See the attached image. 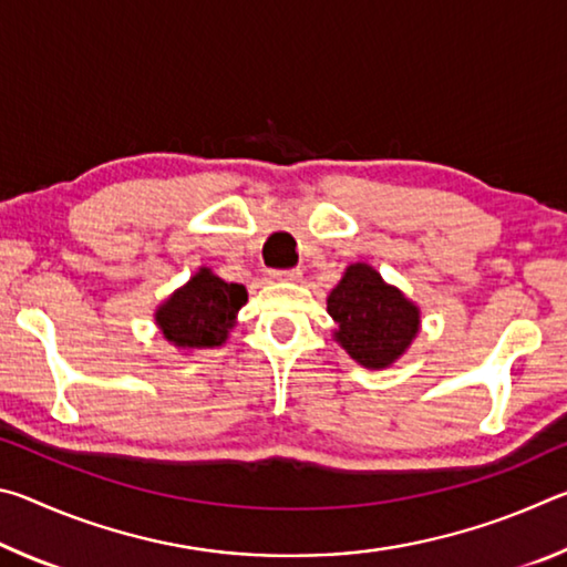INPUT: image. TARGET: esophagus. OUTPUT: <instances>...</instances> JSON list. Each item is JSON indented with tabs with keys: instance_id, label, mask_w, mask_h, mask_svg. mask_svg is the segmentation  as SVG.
<instances>
[{
	"instance_id": "34e87169",
	"label": "esophagus",
	"mask_w": 567,
	"mask_h": 567,
	"mask_svg": "<svg viewBox=\"0 0 567 567\" xmlns=\"http://www.w3.org/2000/svg\"><path fill=\"white\" fill-rule=\"evenodd\" d=\"M272 277H275V280H290V282H295V280H302V270H297V267H292V270H275Z\"/></svg>"
}]
</instances>
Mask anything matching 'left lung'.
<instances>
[{"mask_svg": "<svg viewBox=\"0 0 567 567\" xmlns=\"http://www.w3.org/2000/svg\"><path fill=\"white\" fill-rule=\"evenodd\" d=\"M328 312L338 322L334 340L368 370L390 368L420 330L417 305L364 262L344 270L328 295Z\"/></svg>", "mask_w": 567, "mask_h": 567, "instance_id": "8db88e82", "label": "left lung"}]
</instances>
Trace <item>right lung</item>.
I'll return each mask as SVG.
<instances>
[{
	"instance_id": "obj_1",
	"label": "right lung",
	"mask_w": 567,
	"mask_h": 567,
	"mask_svg": "<svg viewBox=\"0 0 567 567\" xmlns=\"http://www.w3.org/2000/svg\"><path fill=\"white\" fill-rule=\"evenodd\" d=\"M245 302L247 290L243 285L219 280L203 267L157 307L155 320L162 334L179 350L219 348L235 328V318Z\"/></svg>"
}]
</instances>
